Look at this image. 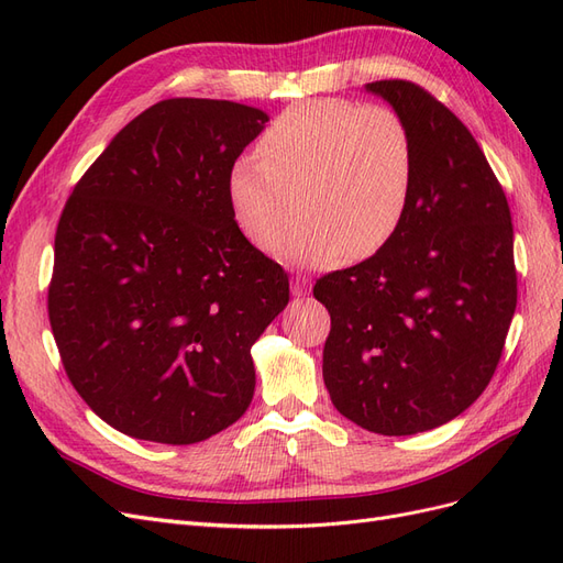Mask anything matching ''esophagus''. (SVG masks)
Returning a JSON list of instances; mask_svg holds the SVG:
<instances>
[{"label": "esophagus", "instance_id": "1", "mask_svg": "<svg viewBox=\"0 0 563 563\" xmlns=\"http://www.w3.org/2000/svg\"><path fill=\"white\" fill-rule=\"evenodd\" d=\"M291 294L296 296V298H305L310 294V282L305 279V277H300V275H296L294 279H291Z\"/></svg>", "mask_w": 563, "mask_h": 563}]
</instances>
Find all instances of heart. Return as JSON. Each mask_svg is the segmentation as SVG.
<instances>
[{
    "instance_id": "obj_1",
    "label": "heart",
    "mask_w": 563,
    "mask_h": 563,
    "mask_svg": "<svg viewBox=\"0 0 563 563\" xmlns=\"http://www.w3.org/2000/svg\"><path fill=\"white\" fill-rule=\"evenodd\" d=\"M416 145L404 119L383 106L314 98L288 106L240 157L228 199L246 240L291 265H333L385 249L408 213ZM306 216L284 238L297 212Z\"/></svg>"
}]
</instances>
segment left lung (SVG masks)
Instances as JSON below:
<instances>
[{
    "mask_svg": "<svg viewBox=\"0 0 563 563\" xmlns=\"http://www.w3.org/2000/svg\"><path fill=\"white\" fill-rule=\"evenodd\" d=\"M411 129L416 187L404 225L368 261L314 284L331 333L323 385L360 428L408 437L479 399L517 308L507 197L467 126L413 81L364 87Z\"/></svg>",
    "mask_w": 563,
    "mask_h": 563,
    "instance_id": "8db88e82",
    "label": "left lung"
}]
</instances>
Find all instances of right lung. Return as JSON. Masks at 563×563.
I'll use <instances>...</instances> for the list:
<instances>
[{
	"label": "right lung",
	"mask_w": 563,
	"mask_h": 563,
	"mask_svg": "<svg viewBox=\"0 0 563 563\" xmlns=\"http://www.w3.org/2000/svg\"><path fill=\"white\" fill-rule=\"evenodd\" d=\"M267 122L230 100H162L65 203L51 331L79 397L133 439L197 444L253 399L251 347L288 305V275L234 223L228 174Z\"/></svg>",
	"instance_id": "obj_1"
}]
</instances>
